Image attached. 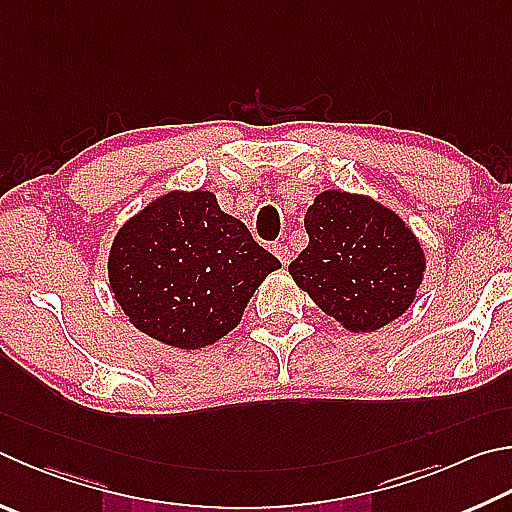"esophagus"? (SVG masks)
<instances>
[{"instance_id": "34e87169", "label": "esophagus", "mask_w": 512, "mask_h": 512, "mask_svg": "<svg viewBox=\"0 0 512 512\" xmlns=\"http://www.w3.org/2000/svg\"><path fill=\"white\" fill-rule=\"evenodd\" d=\"M273 255L280 259L282 266L291 264V253H288V246L286 244H273Z\"/></svg>"}]
</instances>
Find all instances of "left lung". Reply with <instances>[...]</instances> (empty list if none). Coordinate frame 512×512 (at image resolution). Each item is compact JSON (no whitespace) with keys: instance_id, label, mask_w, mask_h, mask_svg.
Returning <instances> with one entry per match:
<instances>
[{"instance_id":"8db88e82","label":"left lung","mask_w":512,"mask_h":512,"mask_svg":"<svg viewBox=\"0 0 512 512\" xmlns=\"http://www.w3.org/2000/svg\"><path fill=\"white\" fill-rule=\"evenodd\" d=\"M304 228L309 246L288 273L324 313L351 331H376L410 309L425 257L392 210L329 190L306 210Z\"/></svg>"}]
</instances>
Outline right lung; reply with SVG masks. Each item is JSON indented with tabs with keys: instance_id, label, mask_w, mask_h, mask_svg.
Returning <instances> with one entry per match:
<instances>
[{
	"instance_id": "obj_1",
	"label": "right lung",
	"mask_w": 512,
	"mask_h": 512,
	"mask_svg": "<svg viewBox=\"0 0 512 512\" xmlns=\"http://www.w3.org/2000/svg\"><path fill=\"white\" fill-rule=\"evenodd\" d=\"M212 192H170L120 228L109 284L136 329L179 349L208 347L239 324L280 268Z\"/></svg>"
}]
</instances>
